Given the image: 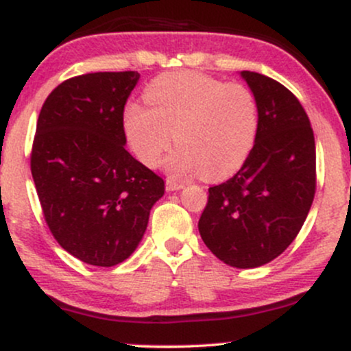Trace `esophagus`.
<instances>
[{"label":"esophagus","mask_w":351,"mask_h":351,"mask_svg":"<svg viewBox=\"0 0 351 351\" xmlns=\"http://www.w3.org/2000/svg\"><path fill=\"white\" fill-rule=\"evenodd\" d=\"M184 184L180 183V181H175V180H167V189L168 191H176V189H181Z\"/></svg>","instance_id":"34e87169"}]
</instances>
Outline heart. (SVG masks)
Listing matches in <instances>:
<instances>
[{
	"instance_id": "heart-1",
	"label": "heart",
	"mask_w": 351,
	"mask_h": 351,
	"mask_svg": "<svg viewBox=\"0 0 351 351\" xmlns=\"http://www.w3.org/2000/svg\"><path fill=\"white\" fill-rule=\"evenodd\" d=\"M145 102L125 108V135L148 167H158L175 140L178 148L167 160L175 178H226L239 170L256 142L259 110L243 84L193 71L168 72L147 87Z\"/></svg>"
}]
</instances>
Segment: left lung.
I'll return each instance as SVG.
<instances>
[{
    "instance_id": "left-lung-1",
    "label": "left lung",
    "mask_w": 351,
    "mask_h": 351,
    "mask_svg": "<svg viewBox=\"0 0 351 351\" xmlns=\"http://www.w3.org/2000/svg\"><path fill=\"white\" fill-rule=\"evenodd\" d=\"M241 75L259 110L256 143L232 178L208 189L198 229L217 259L249 269L271 263L299 234L315 196L317 156L299 99L259 72Z\"/></svg>"
}]
</instances>
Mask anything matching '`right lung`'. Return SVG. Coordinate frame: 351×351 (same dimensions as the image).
Segmentation results:
<instances>
[{
    "label": "right lung",
    "mask_w": 351,
    "mask_h": 351,
    "mask_svg": "<svg viewBox=\"0 0 351 351\" xmlns=\"http://www.w3.org/2000/svg\"><path fill=\"white\" fill-rule=\"evenodd\" d=\"M140 74L92 72L47 95L31 148L44 221L82 263L112 267L142 239L162 176L125 150L123 108Z\"/></svg>",
    "instance_id": "right-lung-1"
}]
</instances>
